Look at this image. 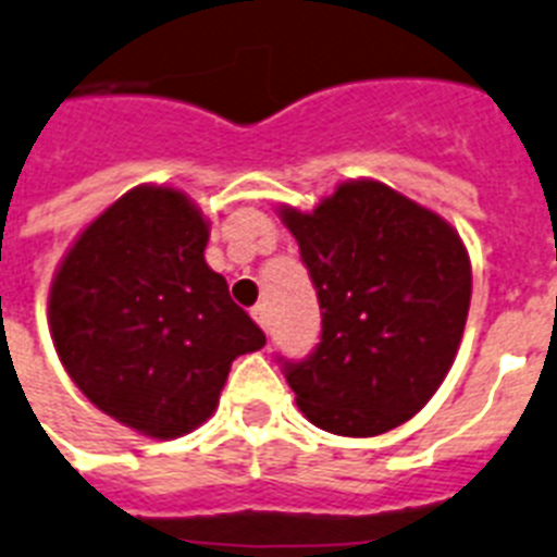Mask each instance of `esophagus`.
Wrapping results in <instances>:
<instances>
[{
    "label": "esophagus",
    "mask_w": 557,
    "mask_h": 557,
    "mask_svg": "<svg viewBox=\"0 0 557 557\" xmlns=\"http://www.w3.org/2000/svg\"><path fill=\"white\" fill-rule=\"evenodd\" d=\"M252 319H256V324H259V327L264 330V333H268V330H270V310H268V305H256V307H252Z\"/></svg>",
    "instance_id": "esophagus-1"
}]
</instances>
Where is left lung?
Returning a JSON list of instances; mask_svg holds the SVG:
<instances>
[{
	"label": "left lung",
	"instance_id": "8db88e82",
	"mask_svg": "<svg viewBox=\"0 0 557 557\" xmlns=\"http://www.w3.org/2000/svg\"><path fill=\"white\" fill-rule=\"evenodd\" d=\"M321 305V342L284 361L312 424L370 438L410 421L447 379L472 296L453 224L393 187L342 182L312 213L282 207Z\"/></svg>",
	"mask_w": 557,
	"mask_h": 557
}]
</instances>
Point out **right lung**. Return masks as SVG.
Here are the masks:
<instances>
[{
  "instance_id": "obj_1",
  "label": "right lung",
  "mask_w": 557,
  "mask_h": 557,
  "mask_svg": "<svg viewBox=\"0 0 557 557\" xmlns=\"http://www.w3.org/2000/svg\"><path fill=\"white\" fill-rule=\"evenodd\" d=\"M210 224L182 190L139 185L87 224L50 284L53 347L87 401L147 438L215 412L264 333L205 261Z\"/></svg>"
}]
</instances>
